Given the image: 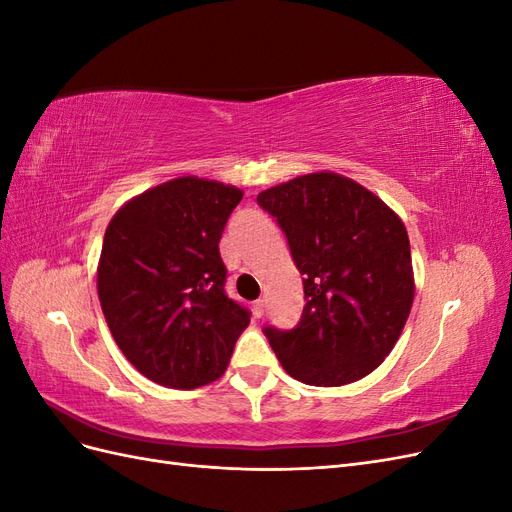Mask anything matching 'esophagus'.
I'll list each match as a JSON object with an SVG mask.
<instances>
[{
	"label": "esophagus",
	"instance_id": "obj_1",
	"mask_svg": "<svg viewBox=\"0 0 512 512\" xmlns=\"http://www.w3.org/2000/svg\"><path fill=\"white\" fill-rule=\"evenodd\" d=\"M252 312H254V318H262V314H265V299H258L252 307Z\"/></svg>",
	"mask_w": 512,
	"mask_h": 512
}]
</instances>
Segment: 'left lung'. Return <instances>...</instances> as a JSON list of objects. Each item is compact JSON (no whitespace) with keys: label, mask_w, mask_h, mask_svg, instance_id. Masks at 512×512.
<instances>
[{"label":"left lung","mask_w":512,"mask_h":512,"mask_svg":"<svg viewBox=\"0 0 512 512\" xmlns=\"http://www.w3.org/2000/svg\"><path fill=\"white\" fill-rule=\"evenodd\" d=\"M256 200L286 232L303 275L297 327L265 329L275 356L312 386L365 378L391 354L412 309L404 222L380 196L331 170L273 185Z\"/></svg>","instance_id":"8db88e82"}]
</instances>
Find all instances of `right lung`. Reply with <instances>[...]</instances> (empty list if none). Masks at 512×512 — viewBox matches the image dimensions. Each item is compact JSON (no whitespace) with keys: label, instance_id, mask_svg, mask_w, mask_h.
<instances>
[{"label":"right lung","instance_id":"1","mask_svg":"<svg viewBox=\"0 0 512 512\" xmlns=\"http://www.w3.org/2000/svg\"><path fill=\"white\" fill-rule=\"evenodd\" d=\"M243 190L194 175L130 198L104 232L98 297L119 350L166 389L218 380L250 324L226 297L220 237Z\"/></svg>","mask_w":512,"mask_h":512}]
</instances>
